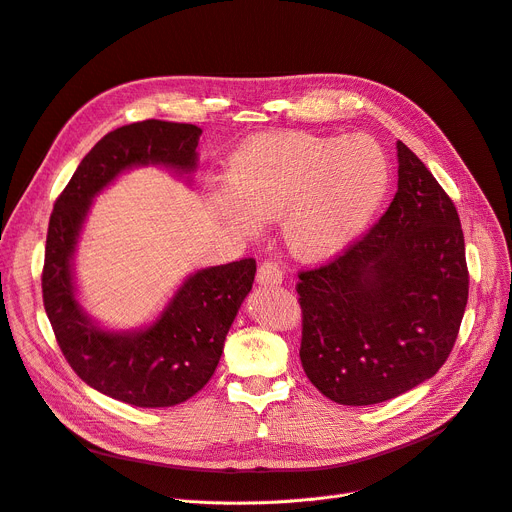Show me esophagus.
Wrapping results in <instances>:
<instances>
[{"instance_id": "obj_1", "label": "esophagus", "mask_w": 512, "mask_h": 512, "mask_svg": "<svg viewBox=\"0 0 512 512\" xmlns=\"http://www.w3.org/2000/svg\"><path fill=\"white\" fill-rule=\"evenodd\" d=\"M284 278V272L278 261H263L257 270V282L261 284H280Z\"/></svg>"}]
</instances>
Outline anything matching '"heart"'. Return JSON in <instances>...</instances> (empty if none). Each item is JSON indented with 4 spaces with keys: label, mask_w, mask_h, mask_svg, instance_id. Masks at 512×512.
<instances>
[{
    "label": "heart",
    "mask_w": 512,
    "mask_h": 512,
    "mask_svg": "<svg viewBox=\"0 0 512 512\" xmlns=\"http://www.w3.org/2000/svg\"><path fill=\"white\" fill-rule=\"evenodd\" d=\"M230 192L213 196L215 213L242 232L256 219H280L293 255L322 259L343 249L381 205L389 184L383 148L368 136L276 131L234 152Z\"/></svg>",
    "instance_id": "b5f03b06"
}]
</instances>
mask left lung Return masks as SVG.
<instances>
[{
	"label": "left lung",
	"mask_w": 512,
	"mask_h": 512,
	"mask_svg": "<svg viewBox=\"0 0 512 512\" xmlns=\"http://www.w3.org/2000/svg\"><path fill=\"white\" fill-rule=\"evenodd\" d=\"M397 192L376 224L330 261L299 272L301 364L343 406L402 395L448 360L469 299L452 198L397 142Z\"/></svg>",
	"instance_id": "8db88e82"
}]
</instances>
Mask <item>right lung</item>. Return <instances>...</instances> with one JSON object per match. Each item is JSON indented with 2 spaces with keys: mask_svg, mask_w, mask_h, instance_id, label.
Wrapping results in <instances>:
<instances>
[{
  "mask_svg": "<svg viewBox=\"0 0 512 512\" xmlns=\"http://www.w3.org/2000/svg\"><path fill=\"white\" fill-rule=\"evenodd\" d=\"M201 129L148 119L123 125L85 154L50 215L41 291L56 341L71 368L96 391L140 408L186 402L213 376L236 311L255 280L244 257L190 276L163 316L140 332H106L90 322L77 299L71 257L92 198L133 165L196 169Z\"/></svg>",
  "mask_w": 512,
  "mask_h": 512,
  "instance_id": "1",
  "label": "right lung"
}]
</instances>
